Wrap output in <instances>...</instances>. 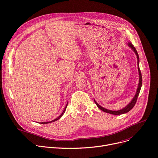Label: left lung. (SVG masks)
<instances>
[{
	"instance_id": "obj_1",
	"label": "left lung",
	"mask_w": 158,
	"mask_h": 158,
	"mask_svg": "<svg viewBox=\"0 0 158 158\" xmlns=\"http://www.w3.org/2000/svg\"><path fill=\"white\" fill-rule=\"evenodd\" d=\"M127 45H128L129 47L131 49H132V50L135 52V53L136 55L137 60H138L137 62H138V74H139V83H138V87L136 89V94H135V96L131 99V102H129V103L127 106H126L124 108H123V109H120L119 110H110L106 109L104 107L99 105L97 103V102L95 101V99H94L95 103L97 105V106L100 110H101L102 111H103V112H105L106 113H108V114H112V115H121V114H126V113L129 112V111H130L134 107V106L136 104V102L138 96L139 95V93H140V89H141V87H142V73H141V71H140V67H139V61H140V59H139L138 54L137 53L136 50L134 47V46L131 44V43H128Z\"/></svg>"
}]
</instances>
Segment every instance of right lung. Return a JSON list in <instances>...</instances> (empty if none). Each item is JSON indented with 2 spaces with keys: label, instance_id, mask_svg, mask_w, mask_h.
<instances>
[{
  "label": "right lung",
  "instance_id": "obj_1",
  "mask_svg": "<svg viewBox=\"0 0 158 158\" xmlns=\"http://www.w3.org/2000/svg\"><path fill=\"white\" fill-rule=\"evenodd\" d=\"M68 103H67V104H66V106H65V108H64V111L62 112V113L57 118H55V119H54V120H51V121H49V122H43V123H40V124H48V123H53V122H55V121H56V120H59L63 115H64V112H65V111H66V108H67V106H68Z\"/></svg>",
  "mask_w": 158,
  "mask_h": 158
}]
</instances>
